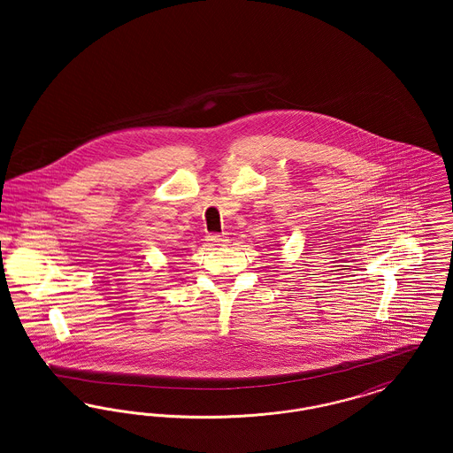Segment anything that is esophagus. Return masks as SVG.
Wrapping results in <instances>:
<instances>
[{"label": "esophagus", "instance_id": "34e87169", "mask_svg": "<svg viewBox=\"0 0 453 453\" xmlns=\"http://www.w3.org/2000/svg\"><path fill=\"white\" fill-rule=\"evenodd\" d=\"M207 241H209L211 244H216V246H220V244H224L226 237L222 236V234H207Z\"/></svg>", "mask_w": 453, "mask_h": 453}]
</instances>
